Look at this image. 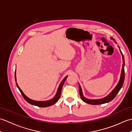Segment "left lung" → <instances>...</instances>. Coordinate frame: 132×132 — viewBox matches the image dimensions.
Wrapping results in <instances>:
<instances>
[{
    "label": "left lung",
    "instance_id": "left-lung-1",
    "mask_svg": "<svg viewBox=\"0 0 132 132\" xmlns=\"http://www.w3.org/2000/svg\"><path fill=\"white\" fill-rule=\"evenodd\" d=\"M111 39L113 40H114V39L112 37H111ZM119 47L120 51L121 54L122 55V61H123V63H122V70H121V77H120V79L119 82L117 84V86L115 87L112 91L110 94H109L108 96H106L105 97H103L102 99H87L85 97H84L83 93H82V88L79 84V95L80 96L81 99L84 102H85L86 103L89 104H92V105H97V104H104L108 103L109 102H111V100H112L114 97H116L117 94L119 93V91L120 90V89L122 87L123 83H124V78H125V71H124V66H125V61H124V55H123L121 51V50Z\"/></svg>",
    "mask_w": 132,
    "mask_h": 132
}]
</instances>
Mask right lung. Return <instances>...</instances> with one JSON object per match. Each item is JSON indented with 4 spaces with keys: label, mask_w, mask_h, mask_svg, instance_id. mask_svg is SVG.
Returning <instances> with one entry per match:
<instances>
[{
    "label": "right lung",
    "mask_w": 132,
    "mask_h": 132,
    "mask_svg": "<svg viewBox=\"0 0 132 132\" xmlns=\"http://www.w3.org/2000/svg\"><path fill=\"white\" fill-rule=\"evenodd\" d=\"M67 77H68V76H66L65 78H64V79L62 80V81L61 83H60V86H59V87H58V90L57 91V93H56V95H55V96L53 97V99L49 100H47V101H36V100H32V99H29V97H28L26 96V95L23 93V92L22 91V90L20 89V88L19 87L18 85V83H17V82H16V71H15V80H16V86H17V87H18V88H19V91H20L22 95H23V96L24 98V99L26 100L28 103H29V104H30L37 106H40V107H46V106H51L53 104H54L55 103H56L58 102V100H59V99H60V96H61L62 88L64 82H65Z\"/></svg>",
    "instance_id": "right-lung-1"
}]
</instances>
